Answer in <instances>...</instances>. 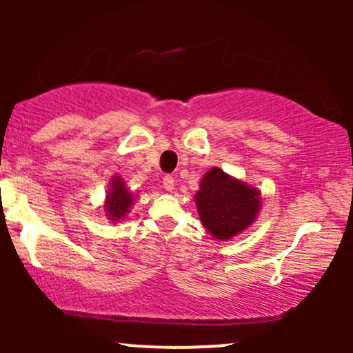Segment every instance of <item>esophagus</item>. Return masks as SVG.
Returning <instances> with one entry per match:
<instances>
[{
    "mask_svg": "<svg viewBox=\"0 0 353 353\" xmlns=\"http://www.w3.org/2000/svg\"><path fill=\"white\" fill-rule=\"evenodd\" d=\"M163 184H164V189L169 190V192H172V190L176 189V181H174L172 176H165L163 179Z\"/></svg>",
    "mask_w": 353,
    "mask_h": 353,
    "instance_id": "1",
    "label": "esophagus"
}]
</instances>
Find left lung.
<instances>
[{"mask_svg":"<svg viewBox=\"0 0 353 353\" xmlns=\"http://www.w3.org/2000/svg\"><path fill=\"white\" fill-rule=\"evenodd\" d=\"M194 202L210 236L216 241H230L257 221L262 192L216 165L202 176Z\"/></svg>","mask_w":353,"mask_h":353,"instance_id":"left-lung-1","label":"left lung"}]
</instances>
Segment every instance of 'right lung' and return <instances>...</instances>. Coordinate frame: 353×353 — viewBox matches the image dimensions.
Returning a JSON list of instances; mask_svg holds the SVG:
<instances>
[{
  "label": "right lung",
  "instance_id": "add662e5",
  "mask_svg": "<svg viewBox=\"0 0 353 353\" xmlns=\"http://www.w3.org/2000/svg\"><path fill=\"white\" fill-rule=\"evenodd\" d=\"M108 188L106 197H104L101 208H103V212L108 221L117 224V222H123L128 217V214L131 212L137 196L125 185L123 177L117 176V174L109 179Z\"/></svg>",
  "mask_w": 353,
  "mask_h": 353
}]
</instances>
